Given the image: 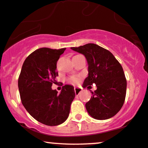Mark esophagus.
Returning a JSON list of instances; mask_svg holds the SVG:
<instances>
[{
	"label": "esophagus",
	"mask_w": 148,
	"mask_h": 148,
	"mask_svg": "<svg viewBox=\"0 0 148 148\" xmlns=\"http://www.w3.org/2000/svg\"><path fill=\"white\" fill-rule=\"evenodd\" d=\"M74 90H75V93L76 95H79L80 94V92H82V89L79 88H77V87H75Z\"/></svg>",
	"instance_id": "34e87169"
}]
</instances>
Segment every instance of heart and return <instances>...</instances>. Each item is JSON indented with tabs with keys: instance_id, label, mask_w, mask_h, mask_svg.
Instances as JSON below:
<instances>
[{
	"instance_id": "1",
	"label": "heart",
	"mask_w": 148,
	"mask_h": 148,
	"mask_svg": "<svg viewBox=\"0 0 148 148\" xmlns=\"http://www.w3.org/2000/svg\"><path fill=\"white\" fill-rule=\"evenodd\" d=\"M69 83H71V84H77V83L79 82V78L78 77L73 76L69 78Z\"/></svg>"
}]
</instances>
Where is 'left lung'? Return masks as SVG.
Returning <instances> with one entry per match:
<instances>
[{
	"mask_svg": "<svg viewBox=\"0 0 148 148\" xmlns=\"http://www.w3.org/2000/svg\"><path fill=\"white\" fill-rule=\"evenodd\" d=\"M84 54L88 65V75L83 88L90 89L93 84L97 90L86 104L88 114L97 120H106L114 116L124 104L127 80L122 66L108 50L95 44L71 47Z\"/></svg>",
	"mask_w": 148,
	"mask_h": 148,
	"instance_id": "obj_1",
	"label": "left lung"
}]
</instances>
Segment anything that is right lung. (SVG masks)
I'll list each match as a JSON object with an SVG mask.
<instances>
[{
	"mask_svg": "<svg viewBox=\"0 0 148 148\" xmlns=\"http://www.w3.org/2000/svg\"><path fill=\"white\" fill-rule=\"evenodd\" d=\"M66 48H41L26 58L18 79L21 102L38 122L48 126L62 124L67 119L75 96L74 87L64 85L60 94L52 90L58 76L56 62Z\"/></svg>",
	"mask_w": 148,
	"mask_h": 148,
	"instance_id": "obj_1",
	"label": "right lung"
}]
</instances>
